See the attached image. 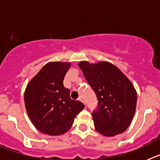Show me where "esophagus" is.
Listing matches in <instances>:
<instances>
[{"instance_id":"1","label":"esophagus","mask_w":160,"mask_h":160,"mask_svg":"<svg viewBox=\"0 0 160 160\" xmlns=\"http://www.w3.org/2000/svg\"><path fill=\"white\" fill-rule=\"evenodd\" d=\"M78 100H79V101H80V102H83V103H84V100H83V98H82V97H80V98H78Z\"/></svg>"}]
</instances>
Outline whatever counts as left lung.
<instances>
[{
  "label": "left lung",
  "instance_id": "obj_1",
  "mask_svg": "<svg viewBox=\"0 0 160 160\" xmlns=\"http://www.w3.org/2000/svg\"><path fill=\"white\" fill-rule=\"evenodd\" d=\"M98 100L92 113L96 131L112 137L124 132L132 122L137 102V93L129 79L117 66L108 62L91 64L78 62Z\"/></svg>",
  "mask_w": 160,
  "mask_h": 160
}]
</instances>
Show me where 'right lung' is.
Wrapping results in <instances>:
<instances>
[{
  "mask_svg": "<svg viewBox=\"0 0 160 160\" xmlns=\"http://www.w3.org/2000/svg\"><path fill=\"white\" fill-rule=\"evenodd\" d=\"M70 62H48L28 83L25 105L35 128L49 135H62L70 129L77 114L85 107L72 100L63 80Z\"/></svg>",
  "mask_w": 160,
  "mask_h": 160,
  "instance_id": "add662e5",
  "label": "right lung"
}]
</instances>
